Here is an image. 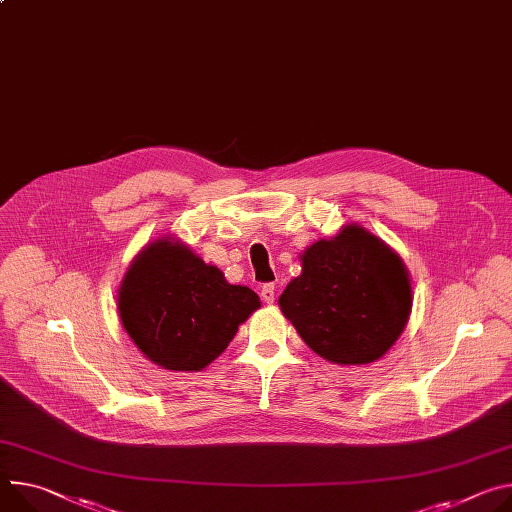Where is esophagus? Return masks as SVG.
Returning a JSON list of instances; mask_svg holds the SVG:
<instances>
[{
  "label": "esophagus",
  "mask_w": 512,
  "mask_h": 512,
  "mask_svg": "<svg viewBox=\"0 0 512 512\" xmlns=\"http://www.w3.org/2000/svg\"><path fill=\"white\" fill-rule=\"evenodd\" d=\"M261 298H263L267 304H273V302H275V286H273V284H263V286H261Z\"/></svg>",
  "instance_id": "34e87169"
}]
</instances>
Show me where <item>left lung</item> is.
Masks as SVG:
<instances>
[{
  "label": "left lung",
  "instance_id": "left-lung-1",
  "mask_svg": "<svg viewBox=\"0 0 512 512\" xmlns=\"http://www.w3.org/2000/svg\"><path fill=\"white\" fill-rule=\"evenodd\" d=\"M302 341L333 363L359 365L382 357L410 314V280L396 253L361 226L302 255V275L280 296Z\"/></svg>",
  "mask_w": 512,
  "mask_h": 512
}]
</instances>
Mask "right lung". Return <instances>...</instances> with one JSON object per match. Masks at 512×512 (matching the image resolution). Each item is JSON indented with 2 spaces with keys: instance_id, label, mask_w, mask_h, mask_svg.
<instances>
[{
  "instance_id": "add662e5",
  "label": "right lung",
  "mask_w": 512,
  "mask_h": 512,
  "mask_svg": "<svg viewBox=\"0 0 512 512\" xmlns=\"http://www.w3.org/2000/svg\"><path fill=\"white\" fill-rule=\"evenodd\" d=\"M259 296L224 280L188 247L157 241L134 259L118 292L126 333L165 369L198 371L235 339Z\"/></svg>"
}]
</instances>
